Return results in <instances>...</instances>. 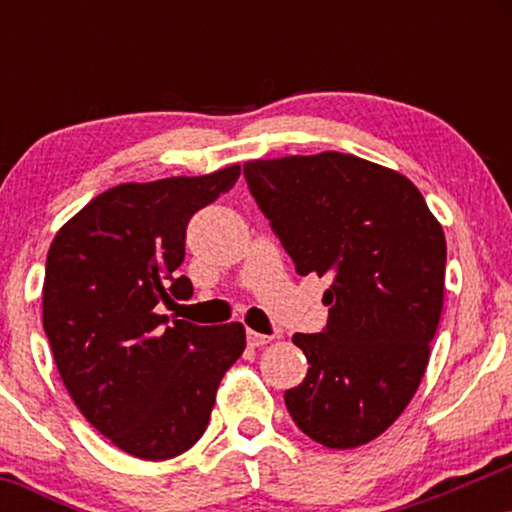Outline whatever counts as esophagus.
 Listing matches in <instances>:
<instances>
[{
    "mask_svg": "<svg viewBox=\"0 0 512 512\" xmlns=\"http://www.w3.org/2000/svg\"><path fill=\"white\" fill-rule=\"evenodd\" d=\"M272 340V335H263V333H256V331H247V345L249 347H263L268 345V342Z\"/></svg>",
    "mask_w": 512,
    "mask_h": 512,
    "instance_id": "obj_1",
    "label": "esophagus"
}]
</instances>
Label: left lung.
I'll list each match as a JSON object with an SVG mask.
<instances>
[{
  "instance_id": "left-lung-1",
  "label": "left lung",
  "mask_w": 512,
  "mask_h": 512,
  "mask_svg": "<svg viewBox=\"0 0 512 512\" xmlns=\"http://www.w3.org/2000/svg\"><path fill=\"white\" fill-rule=\"evenodd\" d=\"M244 177L298 275L333 282L324 331L293 335L310 368L286 408L324 447L366 445L408 408L429 363L443 226L408 177L349 153L249 160Z\"/></svg>"
}]
</instances>
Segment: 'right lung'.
<instances>
[{
	"mask_svg": "<svg viewBox=\"0 0 512 512\" xmlns=\"http://www.w3.org/2000/svg\"><path fill=\"white\" fill-rule=\"evenodd\" d=\"M240 165L205 177L121 184L58 230L44 277V331L81 415L116 447L146 461L191 450L216 389L247 347L244 326L167 319L158 305L193 296L174 272L186 226L230 191Z\"/></svg>",
	"mask_w": 512,
	"mask_h": 512,
	"instance_id": "obj_1",
	"label": "right lung"
}]
</instances>
